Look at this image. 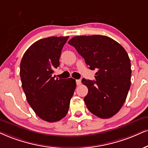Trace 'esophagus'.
<instances>
[{"label": "esophagus", "mask_w": 148, "mask_h": 148, "mask_svg": "<svg viewBox=\"0 0 148 148\" xmlns=\"http://www.w3.org/2000/svg\"><path fill=\"white\" fill-rule=\"evenodd\" d=\"M82 82L81 80L80 79H76V84H77V86H79L80 84H81Z\"/></svg>", "instance_id": "obj_1"}]
</instances>
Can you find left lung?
<instances>
[{"instance_id":"obj_1","label":"left lung","mask_w":148,"mask_h":148,"mask_svg":"<svg viewBox=\"0 0 148 148\" xmlns=\"http://www.w3.org/2000/svg\"><path fill=\"white\" fill-rule=\"evenodd\" d=\"M69 45L82 56L90 70L96 69L95 80L83 78L88 92L84 102L91 113L101 119L116 114L126 99L131 84V64L123 47L105 36H79Z\"/></svg>"}]
</instances>
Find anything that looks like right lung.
Returning a JSON list of instances; mask_svg holds the SVG:
<instances>
[{"mask_svg": "<svg viewBox=\"0 0 148 148\" xmlns=\"http://www.w3.org/2000/svg\"><path fill=\"white\" fill-rule=\"evenodd\" d=\"M69 36L49 37L34 42L21 60L22 86L29 104L40 118L48 122L66 115L76 88L73 78L55 79L62 49Z\"/></svg>", "mask_w": 148, "mask_h": 148, "instance_id": "right-lung-1", "label": "right lung"}]
</instances>
